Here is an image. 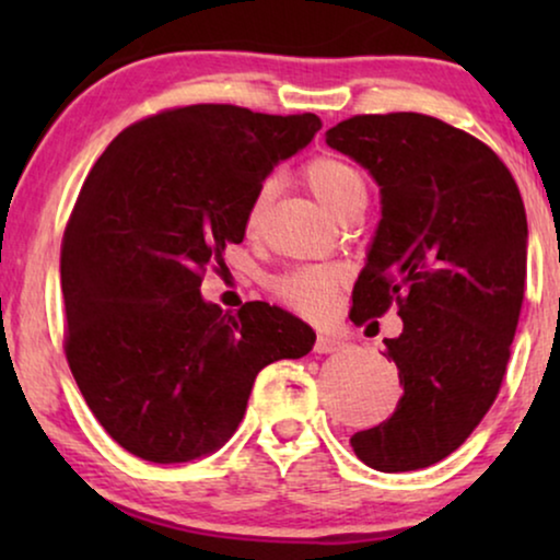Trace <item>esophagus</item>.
<instances>
[{
	"mask_svg": "<svg viewBox=\"0 0 560 560\" xmlns=\"http://www.w3.org/2000/svg\"><path fill=\"white\" fill-rule=\"evenodd\" d=\"M343 347V339L336 334H318L316 336V351L318 354H331V351H339Z\"/></svg>",
	"mask_w": 560,
	"mask_h": 560,
	"instance_id": "esophagus-1",
	"label": "esophagus"
}]
</instances>
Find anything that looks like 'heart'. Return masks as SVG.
I'll use <instances>...</instances> for the list:
<instances>
[{
    "instance_id": "b5f03b06",
    "label": "heart",
    "mask_w": 560,
    "mask_h": 560,
    "mask_svg": "<svg viewBox=\"0 0 560 560\" xmlns=\"http://www.w3.org/2000/svg\"><path fill=\"white\" fill-rule=\"evenodd\" d=\"M303 178L313 190V196L324 203L334 217L347 209L349 203L366 196L364 178L357 167L343 163L339 158H313L305 165ZM270 201V186L257 190L255 201L249 206L247 226L255 229L262 219ZM343 280V270L336 265H303L278 275L270 280V290L290 308L305 313V316H324L334 305V295Z\"/></svg>"
}]
</instances>
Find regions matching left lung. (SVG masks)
I'll use <instances>...</instances> for the list:
<instances>
[{
    "instance_id": "obj_1",
    "label": "left lung",
    "mask_w": 560,
    "mask_h": 560,
    "mask_svg": "<svg viewBox=\"0 0 560 560\" xmlns=\"http://www.w3.org/2000/svg\"><path fill=\"white\" fill-rule=\"evenodd\" d=\"M326 144L380 186L351 318L393 303L402 318L385 341L402 397L351 448L377 471L425 469L469 439L500 393L525 293L523 198L485 142L425 114L351 117Z\"/></svg>"
}]
</instances>
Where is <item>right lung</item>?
<instances>
[{
	"label": "right lung",
	"instance_id": "add662e5",
	"mask_svg": "<svg viewBox=\"0 0 560 560\" xmlns=\"http://www.w3.org/2000/svg\"><path fill=\"white\" fill-rule=\"evenodd\" d=\"M320 129L196 104L137 121L91 167L63 234L66 357L104 431L152 464L219 451L257 372L301 359L316 331L278 305L224 313L201 272L240 244L262 180Z\"/></svg>",
	"mask_w": 560,
	"mask_h": 560
}]
</instances>
